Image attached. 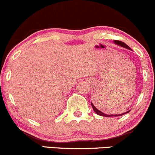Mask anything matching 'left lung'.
<instances>
[{
  "label": "left lung",
  "instance_id": "8db88e82",
  "mask_svg": "<svg viewBox=\"0 0 155 155\" xmlns=\"http://www.w3.org/2000/svg\"><path fill=\"white\" fill-rule=\"evenodd\" d=\"M114 42H115V43L117 44V45H120V46H121V47H123V48H127V49H129V50H131V49H130L129 47H128V45H126V44H125L124 42H123V41H117V40L114 41ZM95 105H96V104H95ZM91 105H92V107H93V109H94V111L96 112V113L97 114L99 115V116H103V117H105L123 116V115H124V114H125L128 113V112L130 111V110H128V111H126V112H125V113H123V114H117V115H114V114H113V115H112V114H110V115H107V114H105L102 113V111H100V110H98V109H97V107H96V106H97V105H94V104L92 103V102H91Z\"/></svg>",
  "mask_w": 155,
  "mask_h": 155
}]
</instances>
